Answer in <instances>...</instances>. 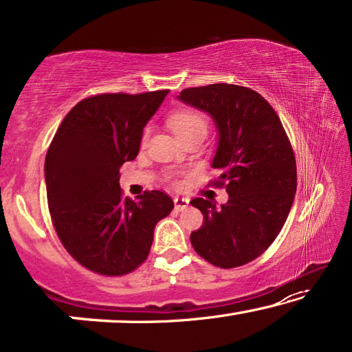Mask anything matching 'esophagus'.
<instances>
[{"mask_svg":"<svg viewBox=\"0 0 352 352\" xmlns=\"http://www.w3.org/2000/svg\"><path fill=\"white\" fill-rule=\"evenodd\" d=\"M189 206V199H184V197H175V208L177 211L186 210Z\"/></svg>","mask_w":352,"mask_h":352,"instance_id":"34e87169","label":"esophagus"}]
</instances>
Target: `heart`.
<instances>
[{"label":"heart","mask_w":352,"mask_h":352,"mask_svg":"<svg viewBox=\"0 0 352 352\" xmlns=\"http://www.w3.org/2000/svg\"><path fill=\"white\" fill-rule=\"evenodd\" d=\"M170 126L177 139L190 136V134H206L208 131V122L204 115L194 110H182L170 117ZM148 136V129L142 134V139L146 141Z\"/></svg>","instance_id":"obj_1"}]
</instances>
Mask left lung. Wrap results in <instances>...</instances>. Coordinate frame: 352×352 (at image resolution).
<instances>
[{"label":"left lung","mask_w":352,"mask_h":352,"mask_svg":"<svg viewBox=\"0 0 352 352\" xmlns=\"http://www.w3.org/2000/svg\"><path fill=\"white\" fill-rule=\"evenodd\" d=\"M181 102L206 112L218 129L211 166L228 204L194 199L204 226L190 234L197 253L214 266H243L271 247L295 200L296 162L280 118L256 91L216 83L182 89Z\"/></svg>","instance_id":"8db88e82"}]
</instances>
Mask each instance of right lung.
<instances>
[{
	"instance_id": "add662e5",
	"label": "right lung",
	"mask_w": 352,
	"mask_h": 352,
	"mask_svg": "<svg viewBox=\"0 0 352 352\" xmlns=\"http://www.w3.org/2000/svg\"><path fill=\"white\" fill-rule=\"evenodd\" d=\"M168 89L99 94L62 120L46 153L45 177L52 224L67 252L89 271L124 276L146 261L157 223L171 197H123L120 166L138 157L142 131Z\"/></svg>"
}]
</instances>
